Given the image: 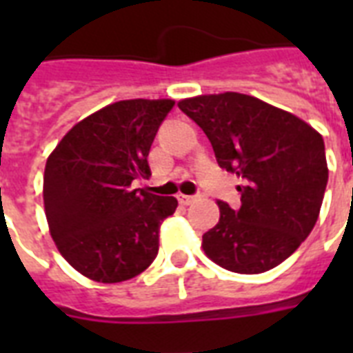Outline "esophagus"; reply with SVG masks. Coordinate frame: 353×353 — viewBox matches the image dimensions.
Returning a JSON list of instances; mask_svg holds the SVG:
<instances>
[{"label": "esophagus", "mask_w": 353, "mask_h": 353, "mask_svg": "<svg viewBox=\"0 0 353 353\" xmlns=\"http://www.w3.org/2000/svg\"><path fill=\"white\" fill-rule=\"evenodd\" d=\"M196 199V196H187V194H177V201L181 205H190Z\"/></svg>", "instance_id": "obj_1"}]
</instances>
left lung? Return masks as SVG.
Here are the masks:
<instances>
[{"mask_svg":"<svg viewBox=\"0 0 353 353\" xmlns=\"http://www.w3.org/2000/svg\"><path fill=\"white\" fill-rule=\"evenodd\" d=\"M177 106L209 137L218 165L241 179V207L218 201L220 221L203 234L205 254L232 273L276 268L317 223L328 183L323 135L293 113L234 91Z\"/></svg>","mask_w":353,"mask_h":353,"instance_id":"1","label":"left lung"}]
</instances>
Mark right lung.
I'll list each match as a JSON object with an SVG mask.
<instances>
[{
	"label": "right lung",
	"mask_w": 353,
	"mask_h": 353,
	"mask_svg": "<svg viewBox=\"0 0 353 353\" xmlns=\"http://www.w3.org/2000/svg\"><path fill=\"white\" fill-rule=\"evenodd\" d=\"M172 99L108 104L77 122L47 157L43 207L51 238L71 268L115 284L137 276L159 251L177 199L132 188L150 176V146Z\"/></svg>",
	"instance_id": "right-lung-1"
}]
</instances>
